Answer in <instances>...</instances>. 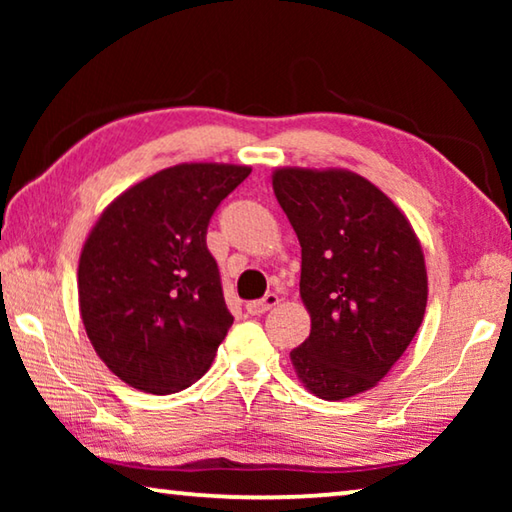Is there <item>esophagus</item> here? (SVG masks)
<instances>
[{
  "label": "esophagus",
  "mask_w": 512,
  "mask_h": 512,
  "mask_svg": "<svg viewBox=\"0 0 512 512\" xmlns=\"http://www.w3.org/2000/svg\"><path fill=\"white\" fill-rule=\"evenodd\" d=\"M277 302H280V298L275 296V293H266V296L262 300H253V302H246V311L250 316H262L266 314L268 309H273Z\"/></svg>",
  "instance_id": "obj_1"
}]
</instances>
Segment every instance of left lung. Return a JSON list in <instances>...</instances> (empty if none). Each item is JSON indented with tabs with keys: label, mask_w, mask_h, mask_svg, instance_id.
<instances>
[{
	"label": "left lung",
	"mask_w": 512,
	"mask_h": 512,
	"mask_svg": "<svg viewBox=\"0 0 512 512\" xmlns=\"http://www.w3.org/2000/svg\"><path fill=\"white\" fill-rule=\"evenodd\" d=\"M277 203L296 230L311 332L291 350L298 379L339 402L377 386L427 309V266L406 214L350 169L277 167Z\"/></svg>",
	"instance_id": "1"
}]
</instances>
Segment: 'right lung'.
I'll return each instance as SVG.
<instances>
[{
  "instance_id": "right-lung-1",
  "label": "right lung",
  "mask_w": 512,
  "mask_h": 512,
  "mask_svg": "<svg viewBox=\"0 0 512 512\" xmlns=\"http://www.w3.org/2000/svg\"><path fill=\"white\" fill-rule=\"evenodd\" d=\"M246 164L183 162L121 192L79 257V311L94 352L137 391L178 393L210 370L232 325L205 244Z\"/></svg>"
}]
</instances>
